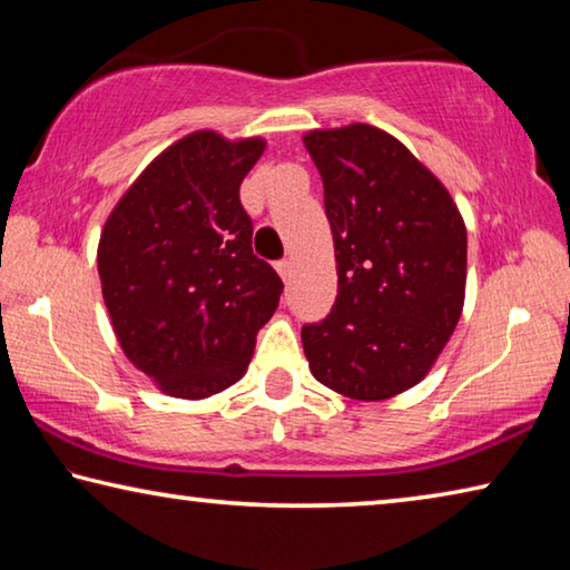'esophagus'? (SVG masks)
<instances>
[{
	"instance_id": "1",
	"label": "esophagus",
	"mask_w": 570,
	"mask_h": 570,
	"mask_svg": "<svg viewBox=\"0 0 570 570\" xmlns=\"http://www.w3.org/2000/svg\"><path fill=\"white\" fill-rule=\"evenodd\" d=\"M276 272L282 274L284 282H288V278H292V272H294L292 258H282V262H276Z\"/></svg>"
}]
</instances>
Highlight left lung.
I'll list each match as a JSON object with an SVG mask.
<instances>
[{
    "label": "left lung",
    "instance_id": "obj_1",
    "mask_svg": "<svg viewBox=\"0 0 570 570\" xmlns=\"http://www.w3.org/2000/svg\"><path fill=\"white\" fill-rule=\"evenodd\" d=\"M324 183L336 254V302L302 326L312 374L352 400L417 384L462 312L465 224L445 186L372 125L304 138Z\"/></svg>",
    "mask_w": 570,
    "mask_h": 570
}]
</instances>
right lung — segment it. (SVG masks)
Listing matches in <instances>:
<instances>
[{
	"mask_svg": "<svg viewBox=\"0 0 570 570\" xmlns=\"http://www.w3.org/2000/svg\"><path fill=\"white\" fill-rule=\"evenodd\" d=\"M264 140L186 135L150 163L102 228L98 272L128 360L163 392L204 400L244 377L284 282L250 248L240 180Z\"/></svg>",
	"mask_w": 570,
	"mask_h": 570,
	"instance_id": "1",
	"label": "right lung"
}]
</instances>
